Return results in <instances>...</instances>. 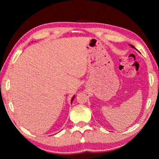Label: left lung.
<instances>
[{
	"label": "left lung",
	"mask_w": 159,
	"mask_h": 159,
	"mask_svg": "<svg viewBox=\"0 0 159 159\" xmlns=\"http://www.w3.org/2000/svg\"><path fill=\"white\" fill-rule=\"evenodd\" d=\"M130 45V46H131L132 48H134V47L133 46V45Z\"/></svg>",
	"instance_id": "obj_1"
}]
</instances>
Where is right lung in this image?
<instances>
[{"label":"right lung","instance_id":"obj_1","mask_svg":"<svg viewBox=\"0 0 159 159\" xmlns=\"http://www.w3.org/2000/svg\"><path fill=\"white\" fill-rule=\"evenodd\" d=\"M74 98H72V99H71V102H72V101H73V99H74Z\"/></svg>","mask_w":159,"mask_h":159}]
</instances>
